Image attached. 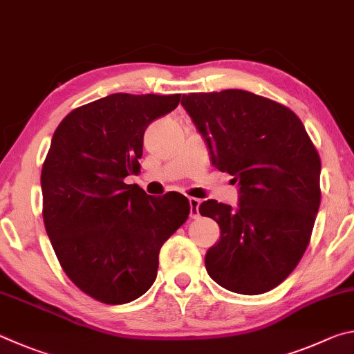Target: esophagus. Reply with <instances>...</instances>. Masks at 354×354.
<instances>
[{
  "label": "esophagus",
  "mask_w": 354,
  "mask_h": 354,
  "mask_svg": "<svg viewBox=\"0 0 354 354\" xmlns=\"http://www.w3.org/2000/svg\"><path fill=\"white\" fill-rule=\"evenodd\" d=\"M199 205H201V199H196V197H189V216L193 219L199 218Z\"/></svg>",
  "instance_id": "obj_1"
}]
</instances>
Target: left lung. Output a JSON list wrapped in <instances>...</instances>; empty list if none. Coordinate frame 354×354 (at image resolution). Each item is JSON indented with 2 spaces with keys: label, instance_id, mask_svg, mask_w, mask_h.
<instances>
[{
  "label": "left lung",
  "instance_id": "8db88e82",
  "mask_svg": "<svg viewBox=\"0 0 354 354\" xmlns=\"http://www.w3.org/2000/svg\"><path fill=\"white\" fill-rule=\"evenodd\" d=\"M213 165L233 176L239 207L218 201L199 213L221 227L207 252L208 275L232 292L258 295L290 275L320 207V157L305 126L280 102L245 90L183 95Z\"/></svg>",
  "mask_w": 354,
  "mask_h": 354
}]
</instances>
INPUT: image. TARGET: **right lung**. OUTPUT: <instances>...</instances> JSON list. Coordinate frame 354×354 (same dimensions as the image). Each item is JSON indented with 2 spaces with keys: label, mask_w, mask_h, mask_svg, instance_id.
Segmentation results:
<instances>
[{
  "label": "right lung",
  "mask_w": 354,
  "mask_h": 354,
  "mask_svg": "<svg viewBox=\"0 0 354 354\" xmlns=\"http://www.w3.org/2000/svg\"><path fill=\"white\" fill-rule=\"evenodd\" d=\"M180 95L115 93L70 111L55 129L41 167L43 222L62 269L91 299L122 305L157 278L158 253L185 224L178 193L147 196L138 176L149 124Z\"/></svg>",
  "instance_id": "obj_1"
}]
</instances>
